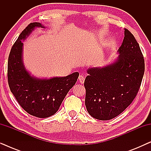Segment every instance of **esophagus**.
<instances>
[{
  "label": "esophagus",
  "mask_w": 151,
  "mask_h": 151,
  "mask_svg": "<svg viewBox=\"0 0 151 151\" xmlns=\"http://www.w3.org/2000/svg\"><path fill=\"white\" fill-rule=\"evenodd\" d=\"M78 79H79V81H80V83L83 84L84 82V80H85V78H84L83 76L80 75V76H79V78H78Z\"/></svg>",
  "instance_id": "esophagus-1"
}]
</instances>
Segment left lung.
Wrapping results in <instances>:
<instances>
[{"mask_svg": "<svg viewBox=\"0 0 151 151\" xmlns=\"http://www.w3.org/2000/svg\"><path fill=\"white\" fill-rule=\"evenodd\" d=\"M118 58L102 68H91L84 80L88 113L109 120L122 113L133 102L141 86L145 69L143 54L135 37L124 29Z\"/></svg>", "mask_w": 151, "mask_h": 151, "instance_id": "8db88e82", "label": "left lung"}]
</instances>
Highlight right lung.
<instances>
[{
    "mask_svg": "<svg viewBox=\"0 0 151 151\" xmlns=\"http://www.w3.org/2000/svg\"><path fill=\"white\" fill-rule=\"evenodd\" d=\"M38 27H44L39 22L28 24L14 42L8 58L7 79L10 90L20 106L29 114L45 118L57 112L67 93L76 84L79 73L48 80L31 76L22 63L21 40Z\"/></svg>",
    "mask_w": 151,
    "mask_h": 151,
    "instance_id": "obj_1",
    "label": "right lung"
}]
</instances>
